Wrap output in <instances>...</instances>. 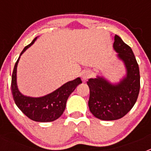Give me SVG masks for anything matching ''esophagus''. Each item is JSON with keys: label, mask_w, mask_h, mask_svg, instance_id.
I'll use <instances>...</instances> for the list:
<instances>
[{"label": "esophagus", "mask_w": 151, "mask_h": 151, "mask_svg": "<svg viewBox=\"0 0 151 151\" xmlns=\"http://www.w3.org/2000/svg\"><path fill=\"white\" fill-rule=\"evenodd\" d=\"M91 76V73L90 71H85L82 73V78L83 81H86L88 78H89Z\"/></svg>", "instance_id": "obj_1"}]
</instances>
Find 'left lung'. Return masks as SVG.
Listing matches in <instances>:
<instances>
[{
	"label": "left lung",
	"instance_id": "1",
	"mask_svg": "<svg viewBox=\"0 0 151 151\" xmlns=\"http://www.w3.org/2000/svg\"><path fill=\"white\" fill-rule=\"evenodd\" d=\"M114 40L113 47L125 63L126 77L115 85L101 77L87 82L89 110L102 120H116L126 115L135 104L140 91L139 67L132 50L119 36L116 35Z\"/></svg>",
	"mask_w": 151,
	"mask_h": 151
}]
</instances>
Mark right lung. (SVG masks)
I'll return each mask as SVG.
<instances>
[{
  "label": "right lung",
  "mask_w": 151,
  "mask_h": 151,
  "mask_svg": "<svg viewBox=\"0 0 151 151\" xmlns=\"http://www.w3.org/2000/svg\"><path fill=\"white\" fill-rule=\"evenodd\" d=\"M36 40H33L29 45L26 46L21 52L24 51L32 45ZM19 57L16 62L12 74L11 91L13 100L19 109L30 119L36 122H52L59 118L63 113L68 97L79 84L82 83L81 78L70 81L50 94L41 97H29L24 96L19 91L17 85V67Z\"/></svg>",
  "instance_id": "obj_1"
}]
</instances>
